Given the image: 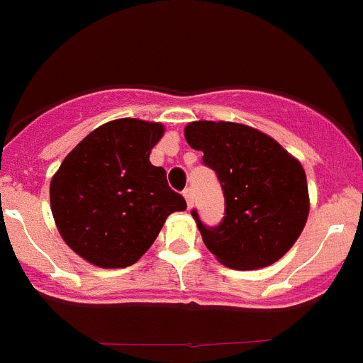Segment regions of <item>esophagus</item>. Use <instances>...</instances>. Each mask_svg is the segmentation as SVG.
Wrapping results in <instances>:
<instances>
[{"label": "esophagus", "mask_w": 363, "mask_h": 363, "mask_svg": "<svg viewBox=\"0 0 363 363\" xmlns=\"http://www.w3.org/2000/svg\"><path fill=\"white\" fill-rule=\"evenodd\" d=\"M182 196H184V199H186L188 208H191V190H190V188H186V190L182 191Z\"/></svg>", "instance_id": "1"}]
</instances>
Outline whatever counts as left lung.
<instances>
[{
    "mask_svg": "<svg viewBox=\"0 0 363 363\" xmlns=\"http://www.w3.org/2000/svg\"><path fill=\"white\" fill-rule=\"evenodd\" d=\"M190 147L203 151L225 196V218L206 227L191 210L203 242L233 269L275 264L303 233L310 199L306 173L279 142L233 121H191L184 129Z\"/></svg>",
    "mask_w": 363,
    "mask_h": 363,
    "instance_id": "8db88e82",
    "label": "left lung"
}]
</instances>
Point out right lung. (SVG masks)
<instances>
[{
	"label": "right lung",
	"instance_id": "add662e5",
	"mask_svg": "<svg viewBox=\"0 0 363 363\" xmlns=\"http://www.w3.org/2000/svg\"><path fill=\"white\" fill-rule=\"evenodd\" d=\"M164 125L121 118L97 127L60 164L50 184L60 236L97 267L133 266L157 240L169 214L186 210L149 162Z\"/></svg>",
	"mask_w": 363,
	"mask_h": 363
}]
</instances>
